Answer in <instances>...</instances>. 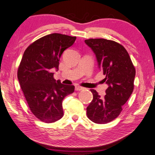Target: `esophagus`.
I'll use <instances>...</instances> for the list:
<instances>
[{
	"label": "esophagus",
	"mask_w": 155,
	"mask_h": 155,
	"mask_svg": "<svg viewBox=\"0 0 155 155\" xmlns=\"http://www.w3.org/2000/svg\"><path fill=\"white\" fill-rule=\"evenodd\" d=\"M84 89H85V88H84V87H82V86H77L75 87L76 91H82V90H84Z\"/></svg>",
	"instance_id": "34e87169"
}]
</instances>
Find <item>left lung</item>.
Segmentation results:
<instances>
[{
    "label": "left lung",
    "instance_id": "8db88e82",
    "mask_svg": "<svg viewBox=\"0 0 155 155\" xmlns=\"http://www.w3.org/2000/svg\"><path fill=\"white\" fill-rule=\"evenodd\" d=\"M85 43L95 53L108 85L104 97L91 89L93 97L86 109L87 116L94 123L107 124L120 114L132 94L136 69L128 52L119 43L104 38H91Z\"/></svg>",
    "mask_w": 155,
    "mask_h": 155
}]
</instances>
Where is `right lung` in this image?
Instances as JSON below:
<instances>
[{
	"label": "right lung",
	"mask_w": 155,
	"mask_h": 155,
	"mask_svg": "<svg viewBox=\"0 0 155 155\" xmlns=\"http://www.w3.org/2000/svg\"><path fill=\"white\" fill-rule=\"evenodd\" d=\"M77 38L60 34L46 35L25 50L18 71L21 88L30 110L37 119L53 123L63 117L62 100L74 93V86L64 85L53 77L65 50Z\"/></svg>",
	"instance_id": "add662e5"
}]
</instances>
